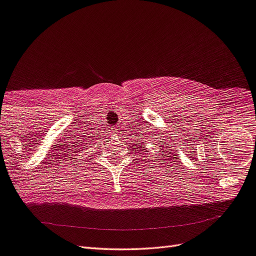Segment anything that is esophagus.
I'll return each instance as SVG.
<instances>
[{
  "instance_id": "esophagus-1",
  "label": "esophagus",
  "mask_w": 256,
  "mask_h": 256,
  "mask_svg": "<svg viewBox=\"0 0 256 256\" xmlns=\"http://www.w3.org/2000/svg\"><path fill=\"white\" fill-rule=\"evenodd\" d=\"M115 131H116V130H115Z\"/></svg>"
}]
</instances>
